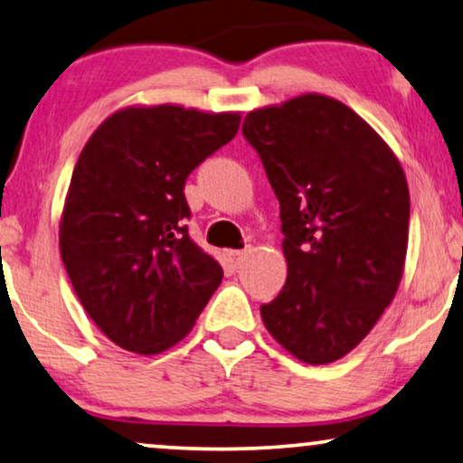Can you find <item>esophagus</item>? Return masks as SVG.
Instances as JSON below:
<instances>
[{
  "label": "esophagus",
  "instance_id": "esophagus-1",
  "mask_svg": "<svg viewBox=\"0 0 463 463\" xmlns=\"http://www.w3.org/2000/svg\"><path fill=\"white\" fill-rule=\"evenodd\" d=\"M246 252H249V250H227L225 257H227V261H230L232 268H240V265H242V261L246 259Z\"/></svg>",
  "mask_w": 463,
  "mask_h": 463
}]
</instances>
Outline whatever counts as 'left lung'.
Here are the masks:
<instances>
[{
	"label": "left lung",
	"mask_w": 463,
	"mask_h": 463,
	"mask_svg": "<svg viewBox=\"0 0 463 463\" xmlns=\"http://www.w3.org/2000/svg\"><path fill=\"white\" fill-rule=\"evenodd\" d=\"M244 138L280 202L288 274L261 318L307 364L350 354L394 299L409 244V187L388 143L350 107L301 94L250 111Z\"/></svg>",
	"instance_id": "8db88e82"
}]
</instances>
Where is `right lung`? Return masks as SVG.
<instances>
[{"instance_id":"right-lung-1","label":"right lung","mask_w":463,"mask_h":463,"mask_svg":"<svg viewBox=\"0 0 463 463\" xmlns=\"http://www.w3.org/2000/svg\"><path fill=\"white\" fill-rule=\"evenodd\" d=\"M238 128V111L135 105L111 113L81 149L61 257L86 314L124 350L151 356L179 344L221 284V265L189 238L183 189Z\"/></svg>"}]
</instances>
